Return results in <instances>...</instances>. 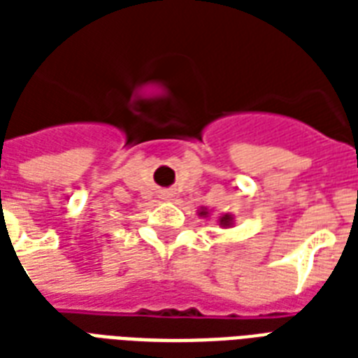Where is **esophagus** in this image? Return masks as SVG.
<instances>
[{"instance_id":"34e87169","label":"esophagus","mask_w":358,"mask_h":358,"mask_svg":"<svg viewBox=\"0 0 358 358\" xmlns=\"http://www.w3.org/2000/svg\"><path fill=\"white\" fill-rule=\"evenodd\" d=\"M173 193L171 191H163L162 193V199H165V201H173Z\"/></svg>"}]
</instances>
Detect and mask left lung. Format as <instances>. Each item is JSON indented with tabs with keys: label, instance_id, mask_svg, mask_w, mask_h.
I'll return each mask as SVG.
<instances>
[{
	"label": "left lung",
	"instance_id": "left-lung-1",
	"mask_svg": "<svg viewBox=\"0 0 358 358\" xmlns=\"http://www.w3.org/2000/svg\"><path fill=\"white\" fill-rule=\"evenodd\" d=\"M199 215H201V217H210V212H208L206 208H201V210H199ZM219 224H221L223 229H229V227L234 224V217H232L230 213H224L223 217H219Z\"/></svg>",
	"mask_w": 358,
	"mask_h": 358
}]
</instances>
